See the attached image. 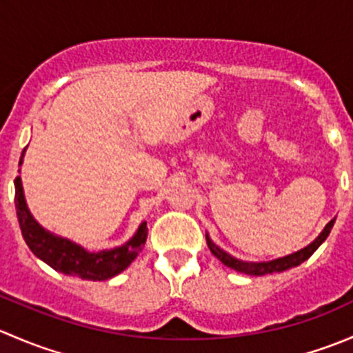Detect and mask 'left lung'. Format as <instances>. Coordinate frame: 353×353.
Here are the masks:
<instances>
[{
  "mask_svg": "<svg viewBox=\"0 0 353 353\" xmlns=\"http://www.w3.org/2000/svg\"><path fill=\"white\" fill-rule=\"evenodd\" d=\"M333 223H334V219L325 227V230L319 234L318 239H316L312 244H309L307 248L301 249V251L294 252V254H288V256H285V258H280V259H275V261H268V263H245V261H241V259L232 258V256L227 254L225 251H222L220 248H216V245L210 241L208 236H206V244H208L210 251L213 252V256H216V258H219L223 265L229 266V268L236 270V272L245 273V275H254V276L268 275V273L285 272V270L294 268V266H299L301 263H304L305 259L311 258L312 252H314L323 243H325L326 237L330 236Z\"/></svg>",
  "mask_w": 353,
  "mask_h": 353,
  "instance_id": "left-lung-1",
  "label": "left lung"
}]
</instances>
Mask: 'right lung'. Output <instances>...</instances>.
Instances as JSON below:
<instances>
[{
    "instance_id": "obj_1",
    "label": "right lung",
    "mask_w": 353,
    "mask_h": 353,
    "mask_svg": "<svg viewBox=\"0 0 353 353\" xmlns=\"http://www.w3.org/2000/svg\"><path fill=\"white\" fill-rule=\"evenodd\" d=\"M20 163H22V159H20ZM15 208L22 236L30 251L42 261L48 263L51 268L58 270L65 275L78 276V279L94 280V282L112 279L131 265V261L137 258L138 252L147 243L148 230L145 222L141 223L130 243L121 245V248L110 249V251L87 252L83 248L70 243L68 239L52 236L35 222L34 216L27 210L22 181L19 176L15 177Z\"/></svg>"
}]
</instances>
